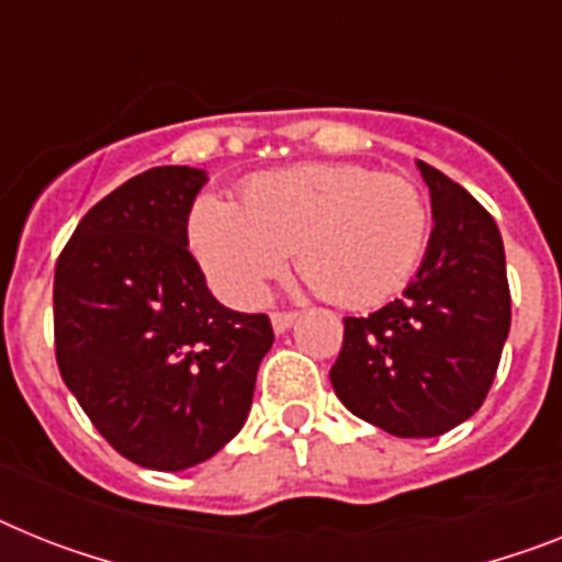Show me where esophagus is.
<instances>
[{"label": "esophagus", "instance_id": "1", "mask_svg": "<svg viewBox=\"0 0 562 562\" xmlns=\"http://www.w3.org/2000/svg\"><path fill=\"white\" fill-rule=\"evenodd\" d=\"M296 323V311H273L271 325L277 334H285Z\"/></svg>", "mask_w": 562, "mask_h": 562}]
</instances>
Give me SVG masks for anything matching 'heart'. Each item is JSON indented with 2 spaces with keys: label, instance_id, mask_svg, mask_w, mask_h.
Listing matches in <instances>:
<instances>
[{
  "label": "heart",
  "instance_id": "b5f03b06",
  "mask_svg": "<svg viewBox=\"0 0 562 562\" xmlns=\"http://www.w3.org/2000/svg\"><path fill=\"white\" fill-rule=\"evenodd\" d=\"M428 243V209L417 186L362 165L308 162L259 173L239 209L200 196L188 245L216 294L257 305L294 248L300 273L337 305H376L417 271Z\"/></svg>",
  "mask_w": 562,
  "mask_h": 562
}]
</instances>
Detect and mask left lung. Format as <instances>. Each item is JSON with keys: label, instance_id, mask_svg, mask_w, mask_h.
<instances>
[{"label": "left lung", "instance_id": "8db88e82", "mask_svg": "<svg viewBox=\"0 0 562 562\" xmlns=\"http://www.w3.org/2000/svg\"><path fill=\"white\" fill-rule=\"evenodd\" d=\"M434 228L403 296L346 317L331 385L339 403L394 437H437L483 405L512 328L497 223L463 186L417 162Z\"/></svg>", "mask_w": 562, "mask_h": 562}]
</instances>
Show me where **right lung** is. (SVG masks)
Instances as JSON below:
<instances>
[{
  "label": "right lung",
  "mask_w": 562,
  "mask_h": 562,
  "mask_svg": "<svg viewBox=\"0 0 562 562\" xmlns=\"http://www.w3.org/2000/svg\"><path fill=\"white\" fill-rule=\"evenodd\" d=\"M205 171L162 165L99 200L56 259L59 374L131 463L182 471L248 419L273 342L266 314L216 303L188 251Z\"/></svg>",
  "instance_id": "add662e5"
}]
</instances>
